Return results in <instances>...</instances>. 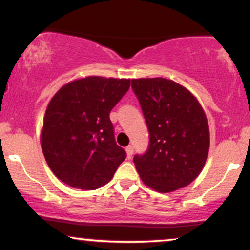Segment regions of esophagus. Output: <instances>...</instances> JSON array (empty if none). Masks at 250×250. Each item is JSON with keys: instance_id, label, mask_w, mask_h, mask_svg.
<instances>
[{"instance_id": "obj_1", "label": "esophagus", "mask_w": 250, "mask_h": 250, "mask_svg": "<svg viewBox=\"0 0 250 250\" xmlns=\"http://www.w3.org/2000/svg\"><path fill=\"white\" fill-rule=\"evenodd\" d=\"M125 151H127L128 159H131V156H133V154H134V147L133 146H128V147L125 148Z\"/></svg>"}]
</instances>
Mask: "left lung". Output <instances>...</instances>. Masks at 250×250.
Here are the masks:
<instances>
[{
    "instance_id": "8db88e82",
    "label": "left lung",
    "mask_w": 250,
    "mask_h": 250,
    "mask_svg": "<svg viewBox=\"0 0 250 250\" xmlns=\"http://www.w3.org/2000/svg\"><path fill=\"white\" fill-rule=\"evenodd\" d=\"M149 131L145 154L134 163L143 182L160 193L183 188L199 176L209 151V127L195 96L171 80H131Z\"/></svg>"
}]
</instances>
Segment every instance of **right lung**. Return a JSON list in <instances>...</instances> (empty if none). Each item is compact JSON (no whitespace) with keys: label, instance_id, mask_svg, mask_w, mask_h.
Listing matches in <instances>:
<instances>
[{"label":"right lung","instance_id":"1","mask_svg":"<svg viewBox=\"0 0 250 250\" xmlns=\"http://www.w3.org/2000/svg\"><path fill=\"white\" fill-rule=\"evenodd\" d=\"M130 87V80L89 76L63 85L45 110L43 155L57 179L94 190L113 179L125 161L109 113Z\"/></svg>","mask_w":250,"mask_h":250}]
</instances>
